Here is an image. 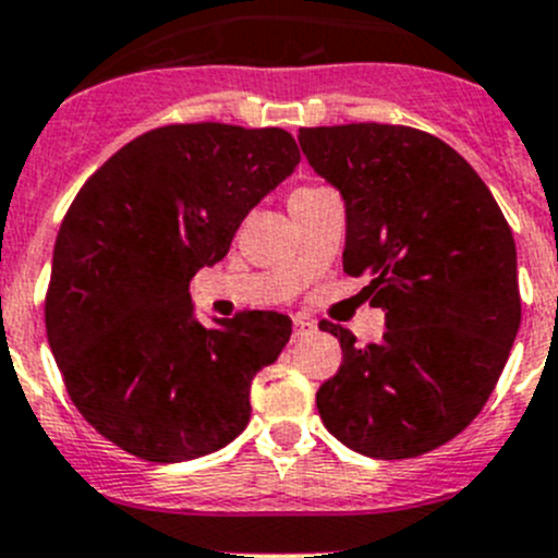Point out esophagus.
Instances as JSON below:
<instances>
[{"mask_svg":"<svg viewBox=\"0 0 558 558\" xmlns=\"http://www.w3.org/2000/svg\"><path fill=\"white\" fill-rule=\"evenodd\" d=\"M314 330H317V325H314L312 319L301 317V314H298V317L292 319V336H295V339H303V336L314 333Z\"/></svg>","mask_w":558,"mask_h":558,"instance_id":"1","label":"esophagus"}]
</instances>
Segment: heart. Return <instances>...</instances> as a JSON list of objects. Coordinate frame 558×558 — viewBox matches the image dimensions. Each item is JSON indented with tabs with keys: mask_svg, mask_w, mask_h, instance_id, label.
Segmentation results:
<instances>
[{
	"mask_svg": "<svg viewBox=\"0 0 558 558\" xmlns=\"http://www.w3.org/2000/svg\"><path fill=\"white\" fill-rule=\"evenodd\" d=\"M314 190H317V186H301V190L292 192V197H295V195H306V192H314Z\"/></svg>",
	"mask_w": 558,
	"mask_h": 558,
	"instance_id": "heart-1",
	"label": "heart"
}]
</instances>
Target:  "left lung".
<instances>
[{"label":"left lung","instance_id":"8db88e82","mask_svg":"<svg viewBox=\"0 0 558 558\" xmlns=\"http://www.w3.org/2000/svg\"><path fill=\"white\" fill-rule=\"evenodd\" d=\"M314 173L341 192L344 274L385 312L379 344H341L319 385L325 428L372 459H415L450 442L488 401L521 325L515 241L472 165L399 124L303 126Z\"/></svg>","mask_w":558,"mask_h":558}]
</instances>
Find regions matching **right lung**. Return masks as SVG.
Returning <instances> with one entry per match:
<instances>
[{"instance_id":"right-lung-1","label":"right lung","mask_w":558,"mask_h":558,"mask_svg":"<svg viewBox=\"0 0 558 558\" xmlns=\"http://www.w3.org/2000/svg\"><path fill=\"white\" fill-rule=\"evenodd\" d=\"M301 162L279 126L168 124L113 154L59 228L46 330L81 415L157 464L233 442L250 388L292 333L277 312L197 323L190 281Z\"/></svg>"}]
</instances>
